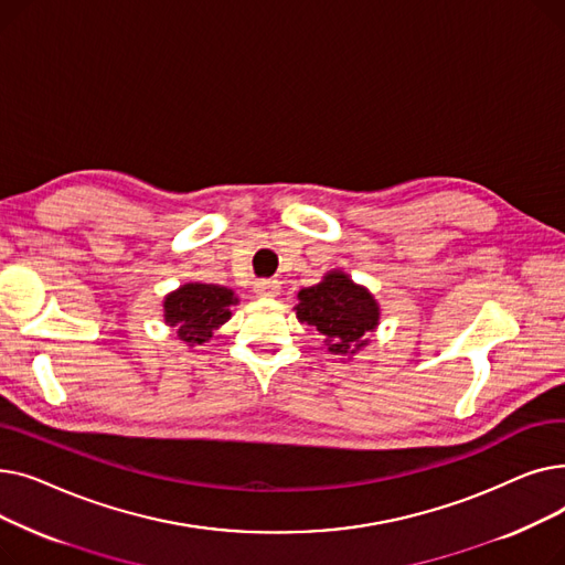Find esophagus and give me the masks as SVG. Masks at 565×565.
<instances>
[{
    "label": "esophagus",
    "instance_id": "34e87169",
    "mask_svg": "<svg viewBox=\"0 0 565 565\" xmlns=\"http://www.w3.org/2000/svg\"><path fill=\"white\" fill-rule=\"evenodd\" d=\"M254 292L258 298H277L279 295V281L275 279H260L254 284Z\"/></svg>",
    "mask_w": 565,
    "mask_h": 565
}]
</instances>
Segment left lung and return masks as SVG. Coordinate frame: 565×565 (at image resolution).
<instances>
[{
  "label": "left lung",
  "mask_w": 565,
  "mask_h": 565,
  "mask_svg": "<svg viewBox=\"0 0 565 565\" xmlns=\"http://www.w3.org/2000/svg\"><path fill=\"white\" fill-rule=\"evenodd\" d=\"M298 320L313 328L332 354H354L375 332L380 307L373 295L345 273H328L320 284L298 292Z\"/></svg>",
  "instance_id": "1"
}]
</instances>
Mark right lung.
I'll use <instances>...</instances> for the list:
<instances>
[{
    "mask_svg": "<svg viewBox=\"0 0 565 565\" xmlns=\"http://www.w3.org/2000/svg\"><path fill=\"white\" fill-rule=\"evenodd\" d=\"M237 305L235 292L215 284H183L169 292L164 307V322L175 328V337L190 348L203 345L213 332L231 318V307Z\"/></svg>",
    "mask_w": 565,
    "mask_h": 565,
    "instance_id": "obj_1",
    "label": "right lung"
}]
</instances>
